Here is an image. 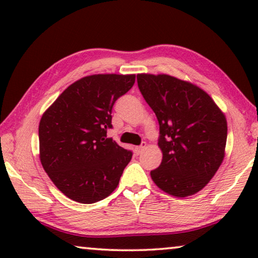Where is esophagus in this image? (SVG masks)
Masks as SVG:
<instances>
[{
  "label": "esophagus",
  "instance_id": "34e87169",
  "mask_svg": "<svg viewBox=\"0 0 258 258\" xmlns=\"http://www.w3.org/2000/svg\"><path fill=\"white\" fill-rule=\"evenodd\" d=\"M146 146H147V143L146 142H142L140 144V146H137L136 148H135V151H136V154H140L141 151H142L144 148H146Z\"/></svg>",
  "mask_w": 258,
  "mask_h": 258
}]
</instances>
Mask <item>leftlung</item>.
I'll list each match as a JSON object with an SVG mask.
<instances>
[{
  "label": "left lung",
  "mask_w": 258,
  "mask_h": 258,
  "mask_svg": "<svg viewBox=\"0 0 258 258\" xmlns=\"http://www.w3.org/2000/svg\"><path fill=\"white\" fill-rule=\"evenodd\" d=\"M137 84L160 124L163 157L151 178L170 195L196 194L223 161L228 135L223 112L206 91L176 77L139 74Z\"/></svg>",
  "instance_id": "left-lung-1"
}]
</instances>
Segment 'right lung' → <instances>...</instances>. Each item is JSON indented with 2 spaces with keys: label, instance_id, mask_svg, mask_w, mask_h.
Wrapping results in <instances>:
<instances>
[{
  "label": "right lung",
  "instance_id": "obj_1",
  "mask_svg": "<svg viewBox=\"0 0 258 258\" xmlns=\"http://www.w3.org/2000/svg\"><path fill=\"white\" fill-rule=\"evenodd\" d=\"M135 75H93L69 86L42 116L40 158L54 184L76 202L95 203L116 189L133 151L107 137L115 102Z\"/></svg>",
  "mask_w": 258,
  "mask_h": 258
}]
</instances>
